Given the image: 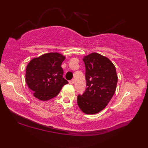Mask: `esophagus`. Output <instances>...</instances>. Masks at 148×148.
<instances>
[{
  "label": "esophagus",
  "mask_w": 148,
  "mask_h": 148,
  "mask_svg": "<svg viewBox=\"0 0 148 148\" xmlns=\"http://www.w3.org/2000/svg\"><path fill=\"white\" fill-rule=\"evenodd\" d=\"M69 84L71 85H73L74 84V79H71L69 81Z\"/></svg>",
  "instance_id": "obj_1"
}]
</instances>
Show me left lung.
I'll list each match as a JSON object with an SVG mask.
<instances>
[{
	"label": "left lung",
	"mask_w": 148,
	"mask_h": 148,
	"mask_svg": "<svg viewBox=\"0 0 148 148\" xmlns=\"http://www.w3.org/2000/svg\"><path fill=\"white\" fill-rule=\"evenodd\" d=\"M86 91L77 95V105L87 114H97L109 103L116 89V67L107 57L97 53L84 57Z\"/></svg>",
	"instance_id": "8db88e82"
}]
</instances>
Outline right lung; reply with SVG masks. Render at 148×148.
Wrapping results in <instances>:
<instances>
[{"label":"right lung","mask_w":148,"mask_h":148,"mask_svg":"<svg viewBox=\"0 0 148 148\" xmlns=\"http://www.w3.org/2000/svg\"><path fill=\"white\" fill-rule=\"evenodd\" d=\"M65 59L58 53H49L32 59L27 66L25 81L34 96L41 101H48L59 93L69 84L61 67Z\"/></svg>","instance_id":"obj_1"}]
</instances>
